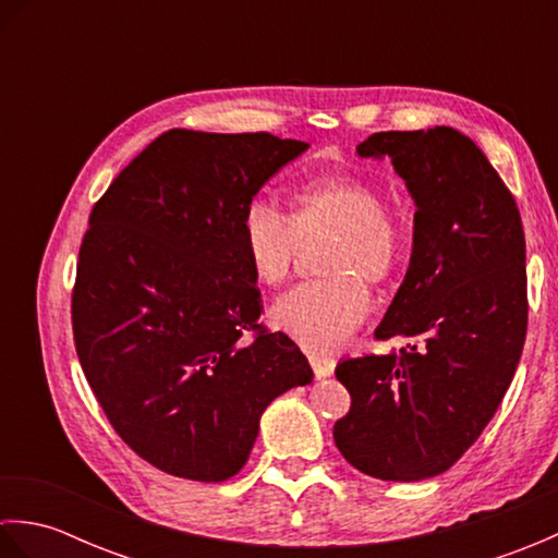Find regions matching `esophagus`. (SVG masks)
<instances>
[{"label":"esophagus","mask_w":558,"mask_h":558,"mask_svg":"<svg viewBox=\"0 0 558 558\" xmlns=\"http://www.w3.org/2000/svg\"><path fill=\"white\" fill-rule=\"evenodd\" d=\"M310 364H312L316 378H326L336 369V360L326 357V354H318V352H310Z\"/></svg>","instance_id":"1"}]
</instances>
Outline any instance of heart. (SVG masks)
Returning <instances> with one entry per match:
<instances>
[{
	"instance_id": "b5f03b06",
	"label": "heart",
	"mask_w": 558,
	"mask_h": 558,
	"mask_svg": "<svg viewBox=\"0 0 558 558\" xmlns=\"http://www.w3.org/2000/svg\"><path fill=\"white\" fill-rule=\"evenodd\" d=\"M336 232L324 254L328 278L302 282L272 304L270 318L304 350L333 352L369 314V282L398 270L405 228L384 206V194L360 177H318L292 192V213L252 198L240 234L246 264L260 286L276 288L290 276L300 240Z\"/></svg>"
}]
</instances>
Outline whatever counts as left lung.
<instances>
[{"instance_id": "1", "label": "left lung", "mask_w": 558, "mask_h": 558, "mask_svg": "<svg viewBox=\"0 0 558 558\" xmlns=\"http://www.w3.org/2000/svg\"><path fill=\"white\" fill-rule=\"evenodd\" d=\"M357 156L393 162L417 210L405 280L376 326L405 345L336 366L352 405L333 438L364 475L420 482L477 441L513 381L527 330L523 222L458 129L372 134Z\"/></svg>"}]
</instances>
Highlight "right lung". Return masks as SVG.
<instances>
[{"label":"right lung","instance_id":"1","mask_svg":"<svg viewBox=\"0 0 558 558\" xmlns=\"http://www.w3.org/2000/svg\"><path fill=\"white\" fill-rule=\"evenodd\" d=\"M306 148L172 129L93 206L71 298L78 362L114 432L168 475L230 480L264 410L312 384L302 350L258 326L240 234L248 201Z\"/></svg>","mask_w":558,"mask_h":558}]
</instances>
